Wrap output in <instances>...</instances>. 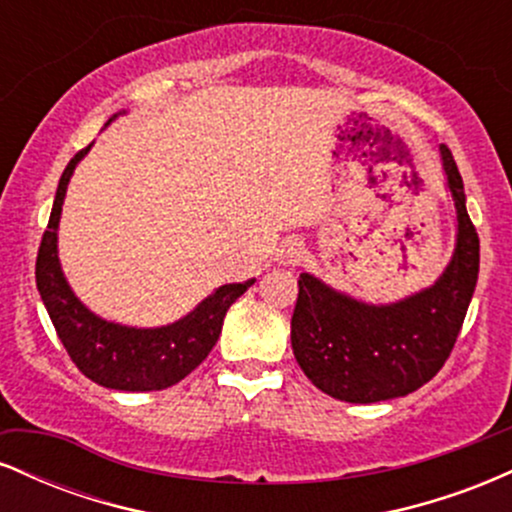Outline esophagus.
<instances>
[{
    "label": "esophagus",
    "mask_w": 512,
    "mask_h": 512,
    "mask_svg": "<svg viewBox=\"0 0 512 512\" xmlns=\"http://www.w3.org/2000/svg\"><path fill=\"white\" fill-rule=\"evenodd\" d=\"M303 252L305 250H303L301 240L289 238V240H284L279 248H276V262L286 264V267H293V264H298L303 260Z\"/></svg>",
    "instance_id": "obj_1"
}]
</instances>
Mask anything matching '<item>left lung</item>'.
<instances>
[{"mask_svg": "<svg viewBox=\"0 0 512 512\" xmlns=\"http://www.w3.org/2000/svg\"><path fill=\"white\" fill-rule=\"evenodd\" d=\"M457 211V240L436 284L395 303H363L313 274L298 279L291 346L298 366L325 395L373 404L419 390L448 361L479 276V236L464 204L462 175L440 146Z\"/></svg>", "mask_w": 512, "mask_h": 512, "instance_id": "obj_1", "label": "left lung"}]
</instances>
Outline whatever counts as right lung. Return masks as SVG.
Instances as JSON below:
<instances>
[{
  "instance_id": "obj_1",
  "label": "right lung",
  "mask_w": 512,
  "mask_h": 512,
  "mask_svg": "<svg viewBox=\"0 0 512 512\" xmlns=\"http://www.w3.org/2000/svg\"><path fill=\"white\" fill-rule=\"evenodd\" d=\"M113 120H108V125ZM88 151H91V144L67 163L57 185L48 231L43 233L38 262H35V284L48 308L57 337L62 339L67 354L86 378L108 390H166L180 383L209 356L221 334L228 308L255 284V279L219 286L192 313L163 327H129L91 313L76 298L57 255V228H60L64 195H67L76 163Z\"/></svg>"
}]
</instances>
